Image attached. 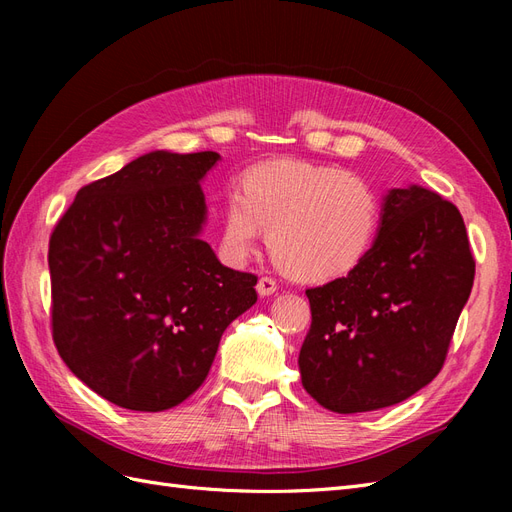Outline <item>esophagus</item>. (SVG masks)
<instances>
[{
	"instance_id": "obj_1",
	"label": "esophagus",
	"mask_w": 512,
	"mask_h": 512,
	"mask_svg": "<svg viewBox=\"0 0 512 512\" xmlns=\"http://www.w3.org/2000/svg\"><path fill=\"white\" fill-rule=\"evenodd\" d=\"M258 294H260V297H269V294H273L275 290H277V282L273 280V277H260V280H258Z\"/></svg>"
}]
</instances>
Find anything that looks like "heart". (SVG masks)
Segmentation results:
<instances>
[{"label": "heart", "instance_id": "heart-1", "mask_svg": "<svg viewBox=\"0 0 512 512\" xmlns=\"http://www.w3.org/2000/svg\"><path fill=\"white\" fill-rule=\"evenodd\" d=\"M382 194L367 177L309 162L277 160L247 170L226 198L220 247L228 262L254 252L258 232L277 267L303 282L352 273L376 243Z\"/></svg>", "mask_w": 512, "mask_h": 512}]
</instances>
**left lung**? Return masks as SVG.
<instances>
[{"label":"left lung","instance_id":"left-lung-1","mask_svg":"<svg viewBox=\"0 0 512 512\" xmlns=\"http://www.w3.org/2000/svg\"><path fill=\"white\" fill-rule=\"evenodd\" d=\"M474 269L453 203L418 185L391 190L361 265L305 290L303 389L339 414L380 410L423 389L446 361Z\"/></svg>","mask_w":512,"mask_h":512}]
</instances>
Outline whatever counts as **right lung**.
<instances>
[{"mask_svg":"<svg viewBox=\"0 0 512 512\" xmlns=\"http://www.w3.org/2000/svg\"><path fill=\"white\" fill-rule=\"evenodd\" d=\"M215 151H153L91 181L49 239L61 359L119 408L162 412L205 382L228 324L258 294L200 239Z\"/></svg>","mask_w":512,"mask_h":512,"instance_id":"1","label":"right lung"}]
</instances>
